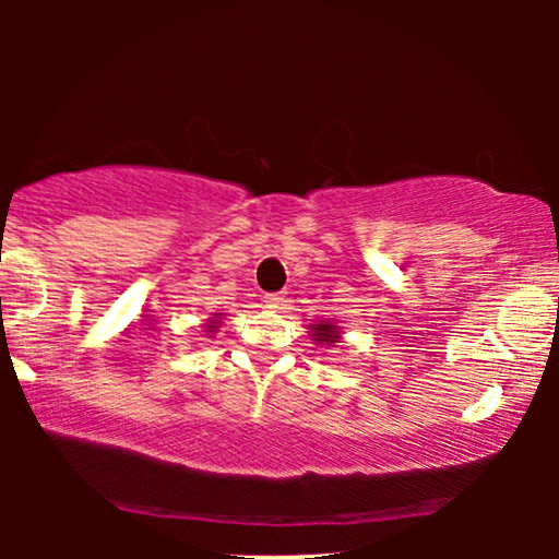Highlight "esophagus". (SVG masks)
Wrapping results in <instances>:
<instances>
[{
    "label": "esophagus",
    "mask_w": 559,
    "mask_h": 559,
    "mask_svg": "<svg viewBox=\"0 0 559 559\" xmlns=\"http://www.w3.org/2000/svg\"><path fill=\"white\" fill-rule=\"evenodd\" d=\"M264 302H266V308L277 310V308H282V305H285V297H282L280 293H274V295H266Z\"/></svg>",
    "instance_id": "1"
}]
</instances>
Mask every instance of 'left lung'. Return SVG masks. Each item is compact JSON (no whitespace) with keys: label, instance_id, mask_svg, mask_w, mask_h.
I'll return each instance as SVG.
<instances>
[{"label":"left lung","instance_id":"left-lung-1","mask_svg":"<svg viewBox=\"0 0 559 559\" xmlns=\"http://www.w3.org/2000/svg\"><path fill=\"white\" fill-rule=\"evenodd\" d=\"M308 333L316 346H335V343H341L343 331L335 320H316V323H310Z\"/></svg>","mask_w":559,"mask_h":559}]
</instances>
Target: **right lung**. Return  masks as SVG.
I'll return each instance as SVG.
<instances>
[{
	"instance_id": "obj_1",
	"label": "right lung",
	"mask_w": 559,
	"mask_h": 559,
	"mask_svg": "<svg viewBox=\"0 0 559 559\" xmlns=\"http://www.w3.org/2000/svg\"><path fill=\"white\" fill-rule=\"evenodd\" d=\"M221 318H224V312H216V316L209 318V323L203 325V328H205V333H209V335L218 333V328H221Z\"/></svg>"
}]
</instances>
